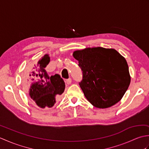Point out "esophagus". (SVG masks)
I'll use <instances>...</instances> for the list:
<instances>
[{"mask_svg": "<svg viewBox=\"0 0 149 149\" xmlns=\"http://www.w3.org/2000/svg\"><path fill=\"white\" fill-rule=\"evenodd\" d=\"M72 83V79L71 78H69L68 79H66L65 80V83L66 84H70Z\"/></svg>", "mask_w": 149, "mask_h": 149, "instance_id": "obj_1", "label": "esophagus"}]
</instances>
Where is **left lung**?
Wrapping results in <instances>:
<instances>
[{
    "label": "left lung",
    "mask_w": 149,
    "mask_h": 149,
    "mask_svg": "<svg viewBox=\"0 0 149 149\" xmlns=\"http://www.w3.org/2000/svg\"><path fill=\"white\" fill-rule=\"evenodd\" d=\"M83 71L79 83L85 97L95 107L107 108L122 99L131 83L127 61L114 49L88 47L73 52Z\"/></svg>",
    "instance_id": "obj_1"
}]
</instances>
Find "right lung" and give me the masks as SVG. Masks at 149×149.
Returning <instances> with one entry per match:
<instances>
[{"mask_svg": "<svg viewBox=\"0 0 149 149\" xmlns=\"http://www.w3.org/2000/svg\"><path fill=\"white\" fill-rule=\"evenodd\" d=\"M50 61L48 54L44 55L33 67L29 66L24 84L28 95L40 108L52 107L56 103L60 95L65 91V84L59 74L49 76L45 68Z\"/></svg>", "mask_w": 149, "mask_h": 149, "instance_id": "right-lung-1", "label": "right lung"}]
</instances>
